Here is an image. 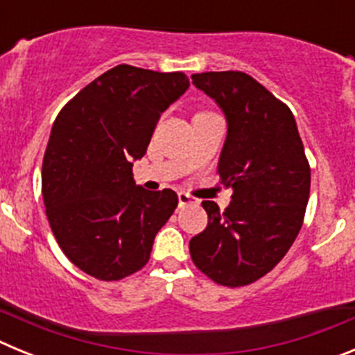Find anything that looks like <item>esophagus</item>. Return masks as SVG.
<instances>
[{"label":"esophagus","mask_w":355,"mask_h":355,"mask_svg":"<svg viewBox=\"0 0 355 355\" xmlns=\"http://www.w3.org/2000/svg\"><path fill=\"white\" fill-rule=\"evenodd\" d=\"M178 200H180V206L197 205V199H193V197L187 192H178Z\"/></svg>","instance_id":"obj_1"}]
</instances>
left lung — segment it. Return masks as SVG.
<instances>
[{"label":"left lung","mask_w":355,"mask_h":355,"mask_svg":"<svg viewBox=\"0 0 355 355\" xmlns=\"http://www.w3.org/2000/svg\"><path fill=\"white\" fill-rule=\"evenodd\" d=\"M192 83L218 105L227 137L218 174L233 188L220 211L205 200L208 225L190 240V256L222 286H245L274 268L293 245L306 213L311 168L297 122L284 103L240 71L193 74Z\"/></svg>","instance_id":"left-lung-1"}]
</instances>
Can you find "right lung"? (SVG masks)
<instances>
[{
	"mask_svg": "<svg viewBox=\"0 0 355 355\" xmlns=\"http://www.w3.org/2000/svg\"><path fill=\"white\" fill-rule=\"evenodd\" d=\"M190 87L183 72L117 65L62 108L42 162L49 225L85 274L119 281L149 261L153 241L178 206L171 188L135 184L159 115Z\"/></svg>",
	"mask_w": 355,
	"mask_h": 355,
	"instance_id": "obj_1",
	"label": "right lung"
}]
</instances>
